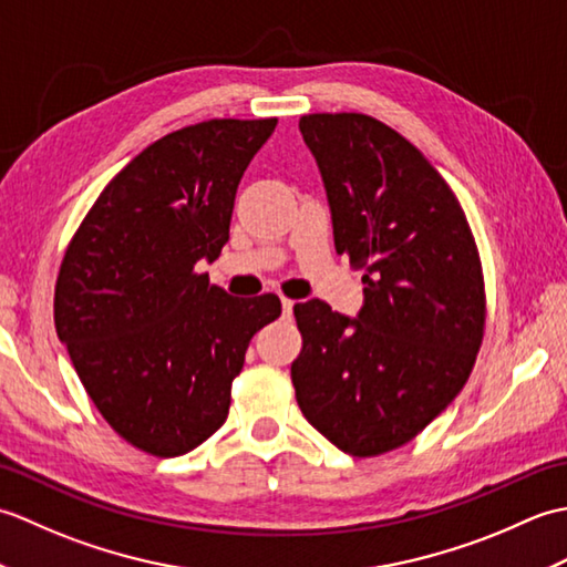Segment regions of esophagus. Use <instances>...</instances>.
<instances>
[{
  "label": "esophagus",
  "instance_id": "34e87169",
  "mask_svg": "<svg viewBox=\"0 0 567 567\" xmlns=\"http://www.w3.org/2000/svg\"><path fill=\"white\" fill-rule=\"evenodd\" d=\"M292 309H295V302H292V299L282 297V315H285V317H292Z\"/></svg>",
  "mask_w": 567,
  "mask_h": 567
}]
</instances>
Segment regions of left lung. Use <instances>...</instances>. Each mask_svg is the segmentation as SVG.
Masks as SVG:
<instances>
[{
  "label": "left lung",
  "mask_w": 567,
  "mask_h": 567,
  "mask_svg": "<svg viewBox=\"0 0 567 567\" xmlns=\"http://www.w3.org/2000/svg\"><path fill=\"white\" fill-rule=\"evenodd\" d=\"M333 244L363 268L355 317L295 305L307 421L348 455H380L431 424L473 370L485 285L461 202L419 148L365 114H309Z\"/></svg>",
  "instance_id": "left-lung-1"
}]
</instances>
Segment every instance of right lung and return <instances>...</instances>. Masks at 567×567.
<instances>
[{
    "mask_svg": "<svg viewBox=\"0 0 567 567\" xmlns=\"http://www.w3.org/2000/svg\"><path fill=\"white\" fill-rule=\"evenodd\" d=\"M277 118H212L141 151L94 202L60 265L55 331L110 426L175 457L219 429L275 295L231 297L195 272L228 240L240 177Z\"/></svg>",
    "mask_w": 567,
    "mask_h": 567,
    "instance_id": "obj_1",
    "label": "right lung"
}]
</instances>
